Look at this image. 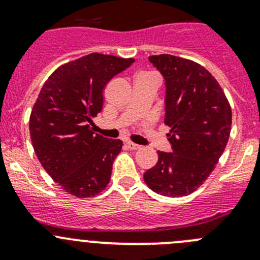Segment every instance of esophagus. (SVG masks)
<instances>
[{"instance_id":"obj_1","label":"esophagus","mask_w":260,"mask_h":260,"mask_svg":"<svg viewBox=\"0 0 260 260\" xmlns=\"http://www.w3.org/2000/svg\"><path fill=\"white\" fill-rule=\"evenodd\" d=\"M127 147L129 149H132V151H137V149L141 148L140 145H137V143H133V142H128L127 143Z\"/></svg>"}]
</instances>
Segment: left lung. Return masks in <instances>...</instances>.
Returning a JSON list of instances; mask_svg holds the SVG:
<instances>
[{
    "label": "left lung",
    "instance_id": "left-lung-1",
    "mask_svg": "<svg viewBox=\"0 0 260 260\" xmlns=\"http://www.w3.org/2000/svg\"><path fill=\"white\" fill-rule=\"evenodd\" d=\"M149 61L166 80L167 133L172 153L158 151L156 166L143 179L156 193L180 198L193 192L210 176L232 129V108L224 90L204 67L170 54Z\"/></svg>",
    "mask_w": 260,
    "mask_h": 260
}]
</instances>
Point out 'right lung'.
I'll return each instance as SVG.
<instances>
[{"instance_id":"right-lung-1","label":"right lung","mask_w":260,"mask_h":260,"mask_svg":"<svg viewBox=\"0 0 260 260\" xmlns=\"http://www.w3.org/2000/svg\"><path fill=\"white\" fill-rule=\"evenodd\" d=\"M135 62L91 52L57 68L30 115V136L41 166L70 195H98L111 181L123 142L95 135L88 123L103 108L108 81Z\"/></svg>"}]
</instances>
